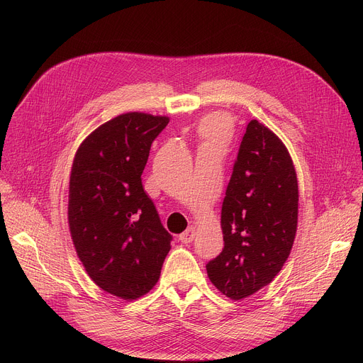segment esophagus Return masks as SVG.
<instances>
[{
    "instance_id": "34e87169",
    "label": "esophagus",
    "mask_w": 363,
    "mask_h": 363,
    "mask_svg": "<svg viewBox=\"0 0 363 363\" xmlns=\"http://www.w3.org/2000/svg\"><path fill=\"white\" fill-rule=\"evenodd\" d=\"M195 234H196V231H195V227H188L181 235H179V240L182 241V242H185V244H188V242H191L194 238H195Z\"/></svg>"
}]
</instances>
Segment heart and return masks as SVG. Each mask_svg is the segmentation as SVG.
<instances>
[{"label": "heart", "instance_id": "b5f03b06", "mask_svg": "<svg viewBox=\"0 0 363 363\" xmlns=\"http://www.w3.org/2000/svg\"><path fill=\"white\" fill-rule=\"evenodd\" d=\"M199 133L205 142L223 145L230 136V123L221 113H213L202 119Z\"/></svg>", "mask_w": 363, "mask_h": 363}]
</instances>
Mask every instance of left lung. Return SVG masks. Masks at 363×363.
<instances>
[{"instance_id":"obj_1","label":"left lung","mask_w":363,"mask_h":363,"mask_svg":"<svg viewBox=\"0 0 363 363\" xmlns=\"http://www.w3.org/2000/svg\"><path fill=\"white\" fill-rule=\"evenodd\" d=\"M298 185L283 140L257 119L247 126L221 210L224 248L206 264L211 283L231 300L270 284L290 255Z\"/></svg>"}]
</instances>
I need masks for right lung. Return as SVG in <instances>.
Instances as JSON below:
<instances>
[{"label": "right lung", "instance_id": "right-lung-1", "mask_svg": "<svg viewBox=\"0 0 363 363\" xmlns=\"http://www.w3.org/2000/svg\"><path fill=\"white\" fill-rule=\"evenodd\" d=\"M168 123V116L122 113L83 139L72 165L67 220L76 254L96 286L126 301L158 283L171 250L140 179Z\"/></svg>", "mask_w": 363, "mask_h": 363}]
</instances>
